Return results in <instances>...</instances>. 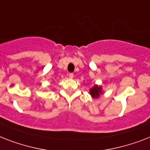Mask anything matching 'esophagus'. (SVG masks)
<instances>
[{
    "label": "esophagus",
    "mask_w": 150,
    "mask_h": 150,
    "mask_svg": "<svg viewBox=\"0 0 150 150\" xmlns=\"http://www.w3.org/2000/svg\"><path fill=\"white\" fill-rule=\"evenodd\" d=\"M68 76H69V78H70V79H73V77H74V74H73V73H69Z\"/></svg>",
    "instance_id": "34e87169"
}]
</instances>
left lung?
<instances>
[{"label":"left lung","mask_w":150,"mask_h":150,"mask_svg":"<svg viewBox=\"0 0 150 150\" xmlns=\"http://www.w3.org/2000/svg\"><path fill=\"white\" fill-rule=\"evenodd\" d=\"M89 93L93 98H98L100 94L102 93V87L95 85L93 88L89 89Z\"/></svg>","instance_id":"1"}]
</instances>
